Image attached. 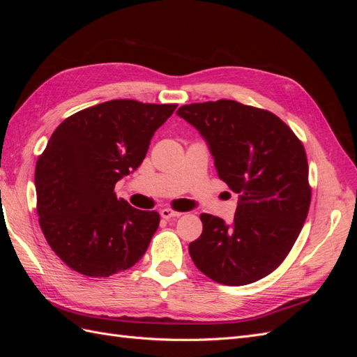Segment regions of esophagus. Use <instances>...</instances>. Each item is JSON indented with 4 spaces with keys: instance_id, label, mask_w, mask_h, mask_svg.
Here are the masks:
<instances>
[{
    "instance_id": "34e87169",
    "label": "esophagus",
    "mask_w": 357,
    "mask_h": 357,
    "mask_svg": "<svg viewBox=\"0 0 357 357\" xmlns=\"http://www.w3.org/2000/svg\"><path fill=\"white\" fill-rule=\"evenodd\" d=\"M183 213H180V211H176V210H171V208H164V210H160V215L164 219H171V218H180Z\"/></svg>"
}]
</instances>
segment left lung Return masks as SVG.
Segmentation results:
<instances>
[{
    "mask_svg": "<svg viewBox=\"0 0 357 357\" xmlns=\"http://www.w3.org/2000/svg\"><path fill=\"white\" fill-rule=\"evenodd\" d=\"M177 114L198 129L219 177L238 193L232 225L199 215L202 234L189 244L192 261L220 284L255 283L282 265L307 219L305 149L274 113L232 100L181 105Z\"/></svg>",
    "mask_w": 357,
    "mask_h": 357,
    "instance_id": "left-lung-1",
    "label": "left lung"
}]
</instances>
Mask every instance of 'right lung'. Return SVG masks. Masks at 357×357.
<instances>
[{
  "label": "right lung",
  "mask_w": 357,
  "mask_h": 357,
  "mask_svg": "<svg viewBox=\"0 0 357 357\" xmlns=\"http://www.w3.org/2000/svg\"><path fill=\"white\" fill-rule=\"evenodd\" d=\"M176 107L113 100L74 113L52 134L36 165L38 222L74 271L109 277L146 253L159 213L131 207L114 186L139 167Z\"/></svg>",
  "instance_id": "right-lung-1"
}]
</instances>
